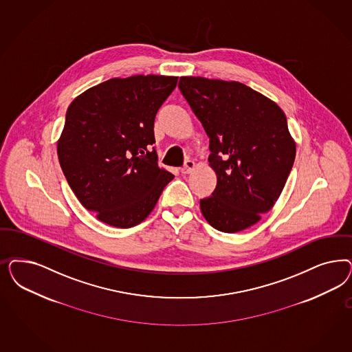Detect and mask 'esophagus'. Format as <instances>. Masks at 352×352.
Instances as JSON below:
<instances>
[{
	"label": "esophagus",
	"mask_w": 352,
	"mask_h": 352,
	"mask_svg": "<svg viewBox=\"0 0 352 352\" xmlns=\"http://www.w3.org/2000/svg\"><path fill=\"white\" fill-rule=\"evenodd\" d=\"M194 167H195V163H194L193 160H186L180 172H182V175H188V173H190L194 170Z\"/></svg>",
	"instance_id": "esophagus-1"
}]
</instances>
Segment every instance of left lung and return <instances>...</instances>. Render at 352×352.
Instances as JSON below:
<instances>
[{
    "label": "left lung",
    "instance_id": "left-lung-1",
    "mask_svg": "<svg viewBox=\"0 0 352 352\" xmlns=\"http://www.w3.org/2000/svg\"><path fill=\"white\" fill-rule=\"evenodd\" d=\"M179 88L210 137L217 184L199 202L204 219L226 233L256 224L278 199L294 164L284 111L239 81L182 76Z\"/></svg>",
    "mask_w": 352,
    "mask_h": 352
}]
</instances>
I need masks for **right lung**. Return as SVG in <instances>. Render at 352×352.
Masks as SVG:
<instances>
[{"label":"right lung","mask_w":352,"mask_h":352,"mask_svg":"<svg viewBox=\"0 0 352 352\" xmlns=\"http://www.w3.org/2000/svg\"><path fill=\"white\" fill-rule=\"evenodd\" d=\"M177 79L113 78L68 106L58 140L59 164L80 204L102 223L116 228L140 224L173 179L159 168L151 145L155 115Z\"/></svg>","instance_id":"add662e5"}]
</instances>
